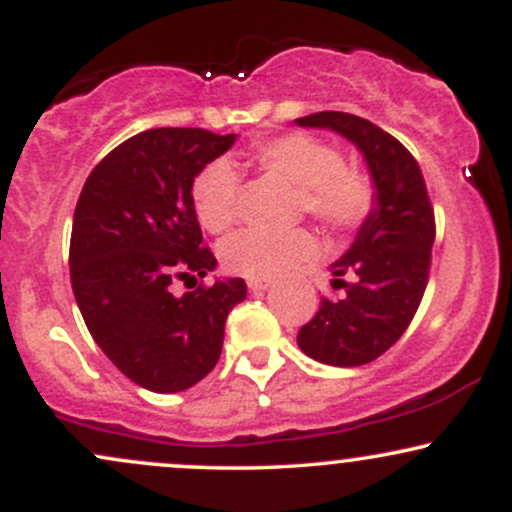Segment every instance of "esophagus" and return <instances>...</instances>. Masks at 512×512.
<instances>
[{
    "instance_id": "esophagus-1",
    "label": "esophagus",
    "mask_w": 512,
    "mask_h": 512,
    "mask_svg": "<svg viewBox=\"0 0 512 512\" xmlns=\"http://www.w3.org/2000/svg\"><path fill=\"white\" fill-rule=\"evenodd\" d=\"M248 289L252 293H264L269 289V281H248Z\"/></svg>"
}]
</instances>
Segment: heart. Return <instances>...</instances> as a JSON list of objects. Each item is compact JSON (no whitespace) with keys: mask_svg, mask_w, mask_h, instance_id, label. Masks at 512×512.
<instances>
[{"mask_svg":"<svg viewBox=\"0 0 512 512\" xmlns=\"http://www.w3.org/2000/svg\"><path fill=\"white\" fill-rule=\"evenodd\" d=\"M257 166L298 187V209L332 228H354L370 214L373 185L361 170L346 168L337 146L308 137L284 134L255 146ZM238 173L228 161H211L192 185V209L211 233H221L236 219ZM313 250L303 228L286 233L238 231L221 245V262L231 274L250 281H272Z\"/></svg>","mask_w":512,"mask_h":512,"instance_id":"obj_1","label":"heart"}]
</instances>
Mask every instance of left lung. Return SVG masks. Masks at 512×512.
<instances>
[{
  "label": "left lung",
  "instance_id": "obj_1",
  "mask_svg": "<svg viewBox=\"0 0 512 512\" xmlns=\"http://www.w3.org/2000/svg\"><path fill=\"white\" fill-rule=\"evenodd\" d=\"M296 125L330 129L354 144L373 182V209L330 267L332 289L344 296L325 298L298 332L305 356L337 368L363 366L402 337L424 296L436 240L424 175L395 137L363 117L327 110L298 117ZM346 273L355 281L344 282Z\"/></svg>",
  "mask_w": 512,
  "mask_h": 512
}]
</instances>
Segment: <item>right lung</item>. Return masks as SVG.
Masks as SVG:
<instances>
[{
    "instance_id": "obj_1",
    "label": "right lung",
    "mask_w": 512,
    "mask_h": 512,
    "mask_svg": "<svg viewBox=\"0 0 512 512\" xmlns=\"http://www.w3.org/2000/svg\"><path fill=\"white\" fill-rule=\"evenodd\" d=\"M233 144L236 134L146 129L91 170L76 202L69 243L76 305L93 342L144 390L182 392L211 373L226 317L248 296L238 276L182 296L170 286L197 284L216 269L202 248L192 185Z\"/></svg>"
}]
</instances>
